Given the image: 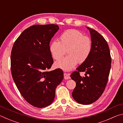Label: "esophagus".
Returning a JSON list of instances; mask_svg holds the SVG:
<instances>
[{
  "label": "esophagus",
  "mask_w": 123,
  "mask_h": 123,
  "mask_svg": "<svg viewBox=\"0 0 123 123\" xmlns=\"http://www.w3.org/2000/svg\"><path fill=\"white\" fill-rule=\"evenodd\" d=\"M70 78V77L69 76V74L67 73H64V79H65V80H68V79H69Z\"/></svg>",
  "instance_id": "esophagus-1"
}]
</instances>
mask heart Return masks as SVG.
<instances>
[{
	"mask_svg": "<svg viewBox=\"0 0 123 123\" xmlns=\"http://www.w3.org/2000/svg\"><path fill=\"white\" fill-rule=\"evenodd\" d=\"M92 41L88 37L75 29L64 31L59 37V41H53L50 43L49 50L52 57L56 60L61 58L67 50V56L55 63L56 67L64 70H70L78 62L82 63L86 61L91 53Z\"/></svg>",
	"mask_w": 123,
	"mask_h": 123,
	"instance_id": "1",
	"label": "heart"
}]
</instances>
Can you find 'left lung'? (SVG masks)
Wrapping results in <instances>:
<instances>
[{
  "label": "left lung",
  "instance_id": "left-lung-1",
  "mask_svg": "<svg viewBox=\"0 0 123 123\" xmlns=\"http://www.w3.org/2000/svg\"><path fill=\"white\" fill-rule=\"evenodd\" d=\"M86 28L91 34V53L86 61L70 75L76 82L72 97L77 103L82 105L92 104L100 97L107 85L111 67L107 42L97 31ZM80 72H85V76L81 77Z\"/></svg>",
  "mask_w": 123,
  "mask_h": 123
}]
</instances>
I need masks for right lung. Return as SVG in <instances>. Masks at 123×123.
Listing matches in <instances>:
<instances>
[{
  "instance_id": "1",
  "label": "right lung",
  "mask_w": 123,
  "mask_h": 123,
  "mask_svg": "<svg viewBox=\"0 0 123 123\" xmlns=\"http://www.w3.org/2000/svg\"><path fill=\"white\" fill-rule=\"evenodd\" d=\"M59 29L55 24L34 25L20 35L12 49L14 82L25 100L38 108L53 103L56 87L63 79V72L60 68L47 71L54 62L49 43Z\"/></svg>"
}]
</instances>
